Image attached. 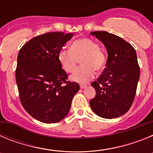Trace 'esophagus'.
Wrapping results in <instances>:
<instances>
[{"mask_svg":"<svg viewBox=\"0 0 153 153\" xmlns=\"http://www.w3.org/2000/svg\"><path fill=\"white\" fill-rule=\"evenodd\" d=\"M79 86H80V89H85L87 86L86 85H80Z\"/></svg>","mask_w":153,"mask_h":153,"instance_id":"esophagus-1","label":"esophagus"}]
</instances>
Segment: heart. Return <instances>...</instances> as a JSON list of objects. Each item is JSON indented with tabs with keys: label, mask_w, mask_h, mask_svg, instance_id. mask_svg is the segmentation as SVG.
I'll return each mask as SVG.
<instances>
[{
	"label": "heart",
	"mask_w": 153,
	"mask_h": 153,
	"mask_svg": "<svg viewBox=\"0 0 153 153\" xmlns=\"http://www.w3.org/2000/svg\"><path fill=\"white\" fill-rule=\"evenodd\" d=\"M79 60L82 66L71 75L70 79L79 83L90 81L95 75V70L102 71L106 62V56L98 44L89 38L74 40L70 49L63 48L58 53V60L67 73H72L75 70Z\"/></svg>",
	"instance_id": "b5f03b06"
}]
</instances>
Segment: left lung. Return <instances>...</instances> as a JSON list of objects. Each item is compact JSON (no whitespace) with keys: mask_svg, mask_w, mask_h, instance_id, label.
Here are the masks:
<instances>
[{"mask_svg":"<svg viewBox=\"0 0 153 153\" xmlns=\"http://www.w3.org/2000/svg\"><path fill=\"white\" fill-rule=\"evenodd\" d=\"M91 35L106 47L108 57L103 72L91 83L96 96L90 101V107L99 117L117 118L129 110L136 96L140 79L136 51L125 40L106 31H93Z\"/></svg>","mask_w":153,"mask_h":153,"instance_id":"obj_1","label":"left lung"}]
</instances>
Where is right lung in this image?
Returning <instances> with one entry per match:
<instances>
[{
  "mask_svg": "<svg viewBox=\"0 0 153 153\" xmlns=\"http://www.w3.org/2000/svg\"><path fill=\"white\" fill-rule=\"evenodd\" d=\"M73 33L50 32L30 40L20 50L16 82L20 100L31 117L55 123L69 113L73 97L79 90L58 60V53Z\"/></svg>",
  "mask_w": 153,
  "mask_h": 153,
  "instance_id": "obj_1",
  "label": "right lung"
}]
</instances>
